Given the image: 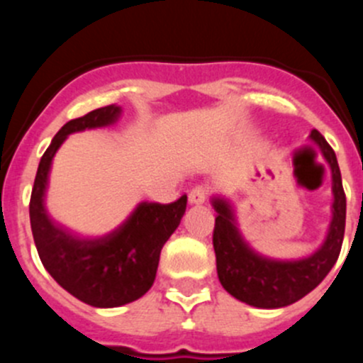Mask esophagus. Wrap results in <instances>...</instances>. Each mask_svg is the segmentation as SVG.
Listing matches in <instances>:
<instances>
[{
  "label": "esophagus",
  "instance_id": "esophagus-1",
  "mask_svg": "<svg viewBox=\"0 0 363 363\" xmlns=\"http://www.w3.org/2000/svg\"><path fill=\"white\" fill-rule=\"evenodd\" d=\"M207 200V188L205 186H196L189 191L188 195V202L191 205H202Z\"/></svg>",
  "mask_w": 363,
  "mask_h": 363
}]
</instances>
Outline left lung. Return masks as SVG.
<instances>
[{
  "mask_svg": "<svg viewBox=\"0 0 363 363\" xmlns=\"http://www.w3.org/2000/svg\"><path fill=\"white\" fill-rule=\"evenodd\" d=\"M309 140L318 145L332 174V219L316 251L296 259L270 258L255 251L237 226L235 211L225 196H212L216 216L212 244L219 283L230 295L259 309H279L313 291L339 258L346 225V196L335 152L323 135L313 130Z\"/></svg>",
  "mask_w": 363,
  "mask_h": 363,
  "instance_id": "1",
  "label": "left lung"
}]
</instances>
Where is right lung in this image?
<instances>
[{"label":"right lung","instance_id":"add662e5","mask_svg":"<svg viewBox=\"0 0 363 363\" xmlns=\"http://www.w3.org/2000/svg\"><path fill=\"white\" fill-rule=\"evenodd\" d=\"M119 105L96 108L61 128L38 164L29 202V221L40 259L61 288L93 307H119L140 298L156 279L161 247L181 225L188 196L161 205L140 202L112 232L80 237L57 225L45 207L49 172L57 149L72 133L112 126Z\"/></svg>","mask_w":363,"mask_h":363}]
</instances>
